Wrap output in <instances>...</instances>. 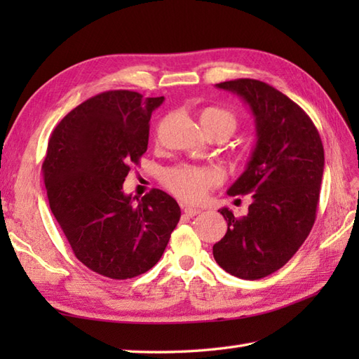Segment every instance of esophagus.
Here are the masks:
<instances>
[{
	"mask_svg": "<svg viewBox=\"0 0 359 359\" xmlns=\"http://www.w3.org/2000/svg\"><path fill=\"white\" fill-rule=\"evenodd\" d=\"M199 212H201L199 208H193V207H185L184 208V215L188 216V217H194V216L199 215Z\"/></svg>",
	"mask_w": 359,
	"mask_h": 359,
	"instance_id": "esophagus-1",
	"label": "esophagus"
}]
</instances>
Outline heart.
Returning a JSON list of instances; mask_svg holds the SVG:
<instances>
[{
    "label": "heart",
    "mask_w": 359,
    "mask_h": 359,
    "mask_svg": "<svg viewBox=\"0 0 359 359\" xmlns=\"http://www.w3.org/2000/svg\"><path fill=\"white\" fill-rule=\"evenodd\" d=\"M201 123L224 128L228 135L236 129V118L231 112L220 108H205L201 112ZM217 174L191 165H180L168 170L163 182L170 191L184 202H201L210 189L217 184Z\"/></svg>",
    "instance_id": "1"
}]
</instances>
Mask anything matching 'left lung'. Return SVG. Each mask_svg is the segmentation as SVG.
Returning <instances> with one entry per match:
<instances>
[{
  "instance_id": "8db88e82",
  "label": "left lung",
  "mask_w": 359,
  "mask_h": 359,
  "mask_svg": "<svg viewBox=\"0 0 359 359\" xmlns=\"http://www.w3.org/2000/svg\"><path fill=\"white\" fill-rule=\"evenodd\" d=\"M245 102L255 117L256 148L230 196L251 194L248 215L220 210L226 234L212 247L233 276L261 279L293 257L315 224L324 172V148L301 106L264 81L238 79L216 85Z\"/></svg>"
}]
</instances>
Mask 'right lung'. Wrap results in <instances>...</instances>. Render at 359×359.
<instances>
[{"label":"right lung","instance_id":"add662e5","mask_svg":"<svg viewBox=\"0 0 359 359\" xmlns=\"http://www.w3.org/2000/svg\"><path fill=\"white\" fill-rule=\"evenodd\" d=\"M163 100L106 90L72 109L49 139L43 177L50 211L75 257L102 276L147 273L180 219L179 203L162 189L137 203L123 193L131 165L147 152L151 114Z\"/></svg>","mask_w":359,"mask_h":359}]
</instances>
